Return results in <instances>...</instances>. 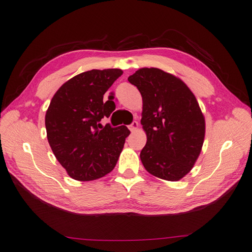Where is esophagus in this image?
<instances>
[{"label":"esophagus","mask_w":252,"mask_h":252,"mask_svg":"<svg viewBox=\"0 0 252 252\" xmlns=\"http://www.w3.org/2000/svg\"><path fill=\"white\" fill-rule=\"evenodd\" d=\"M138 127H139V123L137 121H133L131 123V125L129 126V129H130V131H135L138 129Z\"/></svg>","instance_id":"34e87169"}]
</instances>
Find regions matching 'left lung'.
Segmentation results:
<instances>
[{
  "instance_id": "1",
  "label": "left lung",
  "mask_w": 252,
  "mask_h": 252,
  "mask_svg": "<svg viewBox=\"0 0 252 252\" xmlns=\"http://www.w3.org/2000/svg\"><path fill=\"white\" fill-rule=\"evenodd\" d=\"M142 96L141 125L147 144L140 158L148 172L179 181L196 163L205 138V117L187 84L158 68L128 77Z\"/></svg>"
}]
</instances>
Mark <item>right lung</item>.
I'll list each match as a JSON object with an SVG mask.
<instances>
[{
  "mask_svg": "<svg viewBox=\"0 0 252 252\" xmlns=\"http://www.w3.org/2000/svg\"><path fill=\"white\" fill-rule=\"evenodd\" d=\"M122 74L121 69L83 72L65 82L49 103L47 140L74 180H96L113 170L129 136L126 126L100 124L115 110L113 101H103V94Z\"/></svg>",
  "mask_w": 252,
  "mask_h": 252,
  "instance_id": "obj_1",
  "label": "right lung"
}]
</instances>
